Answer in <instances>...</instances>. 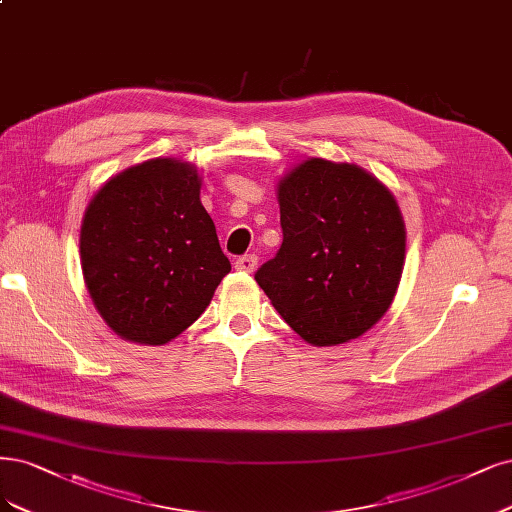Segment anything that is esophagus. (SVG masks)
Segmentation results:
<instances>
[{
	"instance_id": "esophagus-1",
	"label": "esophagus",
	"mask_w": 512,
	"mask_h": 512,
	"mask_svg": "<svg viewBox=\"0 0 512 512\" xmlns=\"http://www.w3.org/2000/svg\"><path fill=\"white\" fill-rule=\"evenodd\" d=\"M258 267V256L256 254H245L241 258H237L235 269L243 271V273H254V269Z\"/></svg>"
}]
</instances>
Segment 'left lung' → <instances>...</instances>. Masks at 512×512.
<instances>
[{
	"label": "left lung",
	"mask_w": 512,
	"mask_h": 512,
	"mask_svg": "<svg viewBox=\"0 0 512 512\" xmlns=\"http://www.w3.org/2000/svg\"><path fill=\"white\" fill-rule=\"evenodd\" d=\"M277 201L284 241L258 286L315 347L362 337L390 309L407 254L392 190L360 165L311 156L279 178Z\"/></svg>",
	"instance_id": "obj_1"
}]
</instances>
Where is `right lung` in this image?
I'll return each mask as SVG.
<instances>
[{"instance_id": "add662e5", "label": "right lung", "mask_w": 512, "mask_h": 512, "mask_svg": "<svg viewBox=\"0 0 512 512\" xmlns=\"http://www.w3.org/2000/svg\"><path fill=\"white\" fill-rule=\"evenodd\" d=\"M80 264L91 301L120 339L165 345L199 320L231 262L180 158L116 173L88 203Z\"/></svg>"}]
</instances>
